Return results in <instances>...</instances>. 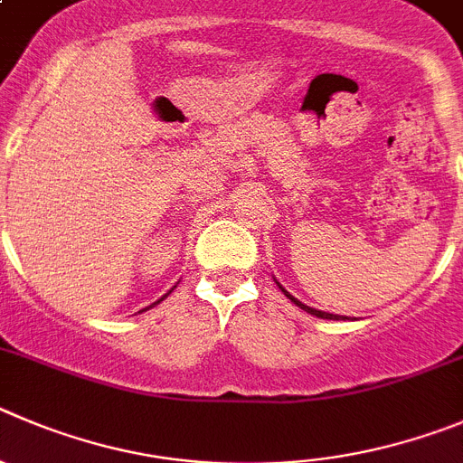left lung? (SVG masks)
Returning <instances> with one entry per match:
<instances>
[{"label": "left lung", "mask_w": 463, "mask_h": 463, "mask_svg": "<svg viewBox=\"0 0 463 463\" xmlns=\"http://www.w3.org/2000/svg\"><path fill=\"white\" fill-rule=\"evenodd\" d=\"M278 287H279V289H282V284H279V282H278ZM282 291H284V289H282ZM284 296H287V298H289L291 303H296V305H298L300 309H305V312H309V315L319 317V319H335V321H337V319H346V317H339V315H328V312H321V309H315V307H309V305H303V303H300V300H296L294 296L289 294V291H284Z\"/></svg>", "instance_id": "1"}]
</instances>
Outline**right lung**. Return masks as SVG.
Instances as JSON below:
<instances>
[{"instance_id":"1","label":"right lung","mask_w":463,"mask_h":463,"mask_svg":"<svg viewBox=\"0 0 463 463\" xmlns=\"http://www.w3.org/2000/svg\"><path fill=\"white\" fill-rule=\"evenodd\" d=\"M165 296H167V294H165ZM165 296H163V298H160V300H165ZM160 300H158V303H160ZM158 303H154V305H158Z\"/></svg>"}]
</instances>
